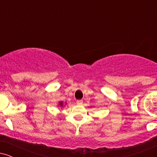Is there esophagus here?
I'll use <instances>...</instances> for the list:
<instances>
[{"label": "esophagus", "mask_w": 157, "mask_h": 157, "mask_svg": "<svg viewBox=\"0 0 157 157\" xmlns=\"http://www.w3.org/2000/svg\"><path fill=\"white\" fill-rule=\"evenodd\" d=\"M82 103V100H77V105H81V104Z\"/></svg>", "instance_id": "1"}]
</instances>
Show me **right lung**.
I'll return each mask as SVG.
<instances>
[{
	"label": "right lung",
	"mask_w": 157,
	"mask_h": 157,
	"mask_svg": "<svg viewBox=\"0 0 157 157\" xmlns=\"http://www.w3.org/2000/svg\"><path fill=\"white\" fill-rule=\"evenodd\" d=\"M60 105H63V102H60Z\"/></svg>",
	"instance_id": "1"
}]
</instances>
